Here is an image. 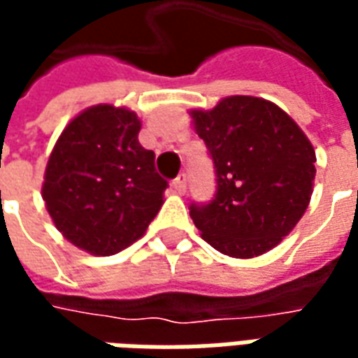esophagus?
<instances>
[{"label": "esophagus", "mask_w": 358, "mask_h": 358, "mask_svg": "<svg viewBox=\"0 0 358 358\" xmlns=\"http://www.w3.org/2000/svg\"><path fill=\"white\" fill-rule=\"evenodd\" d=\"M172 187H174V192H176V194H186V187H187V184H186V174H180V176H176V178L172 180Z\"/></svg>", "instance_id": "34e87169"}]
</instances>
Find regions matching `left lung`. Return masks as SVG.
<instances>
[{"instance_id":"8db88e82","label":"left lung","mask_w":358,"mask_h":358,"mask_svg":"<svg viewBox=\"0 0 358 358\" xmlns=\"http://www.w3.org/2000/svg\"><path fill=\"white\" fill-rule=\"evenodd\" d=\"M215 164L217 192L189 217L209 245L236 259L263 255L292 232L313 195L315 149L274 103L232 95L192 110Z\"/></svg>"}]
</instances>
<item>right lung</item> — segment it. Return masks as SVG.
Masks as SVG:
<instances>
[{
    "label": "right lung",
    "mask_w": 358,
    "mask_h": 358,
    "mask_svg": "<svg viewBox=\"0 0 358 358\" xmlns=\"http://www.w3.org/2000/svg\"><path fill=\"white\" fill-rule=\"evenodd\" d=\"M136 113L90 107L51 151L42 197L57 230L92 255H115L145 234L163 207L169 182L155 153L138 141Z\"/></svg>",
    "instance_id": "right-lung-1"
}]
</instances>
